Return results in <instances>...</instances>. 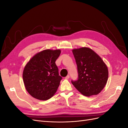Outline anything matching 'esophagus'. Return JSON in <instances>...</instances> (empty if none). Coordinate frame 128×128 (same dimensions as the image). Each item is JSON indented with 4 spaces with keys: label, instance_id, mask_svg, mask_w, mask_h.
Wrapping results in <instances>:
<instances>
[{
    "label": "esophagus",
    "instance_id": "obj_1",
    "mask_svg": "<svg viewBox=\"0 0 128 128\" xmlns=\"http://www.w3.org/2000/svg\"><path fill=\"white\" fill-rule=\"evenodd\" d=\"M69 77H70V76H69V75H68L67 76H66L65 78H66V79H69Z\"/></svg>",
    "mask_w": 128,
    "mask_h": 128
}]
</instances>
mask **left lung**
Masks as SVG:
<instances>
[{
	"label": "left lung",
	"instance_id": "8db88e82",
	"mask_svg": "<svg viewBox=\"0 0 128 128\" xmlns=\"http://www.w3.org/2000/svg\"><path fill=\"white\" fill-rule=\"evenodd\" d=\"M77 66L78 78L72 80L73 86L86 96L96 95L106 84L108 71L97 54L88 48L72 50Z\"/></svg>",
	"mask_w": 128,
	"mask_h": 128
}]
</instances>
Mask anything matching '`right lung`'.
<instances>
[{
  "mask_svg": "<svg viewBox=\"0 0 128 128\" xmlns=\"http://www.w3.org/2000/svg\"><path fill=\"white\" fill-rule=\"evenodd\" d=\"M60 53V50H44L26 64L23 80L26 91L34 98L46 100L55 94L62 78L55 62Z\"/></svg>",
  "mask_w": 128,
  "mask_h": 128,
  "instance_id": "add662e5",
  "label": "right lung"
}]
</instances>
